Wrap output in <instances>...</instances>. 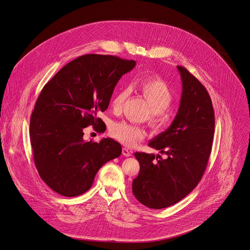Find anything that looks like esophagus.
Segmentation results:
<instances>
[{
    "label": "esophagus",
    "instance_id": "esophagus-1",
    "mask_svg": "<svg viewBox=\"0 0 250 250\" xmlns=\"http://www.w3.org/2000/svg\"><path fill=\"white\" fill-rule=\"evenodd\" d=\"M122 154L125 155V156H130L131 155V151H129L127 148H125V147H123V149H122Z\"/></svg>",
    "mask_w": 250,
    "mask_h": 250
}]
</instances>
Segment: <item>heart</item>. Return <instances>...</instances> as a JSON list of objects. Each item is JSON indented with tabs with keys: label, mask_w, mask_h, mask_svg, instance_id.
<instances>
[{
	"label": "heart",
	"mask_w": 250,
	"mask_h": 250,
	"mask_svg": "<svg viewBox=\"0 0 250 250\" xmlns=\"http://www.w3.org/2000/svg\"><path fill=\"white\" fill-rule=\"evenodd\" d=\"M137 86L151 109L149 116L150 125L155 128L160 127L166 121L167 108L173 102V91L169 85L157 75L140 79ZM130 94L131 89L128 86L121 88L115 94L111 100V107L115 112L122 110ZM108 131L110 136L128 146L135 145L140 141H143L145 137V131L143 128L125 121L113 122L109 125Z\"/></svg>",
	"instance_id": "b5f03b06"
}]
</instances>
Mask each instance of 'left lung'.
Masks as SVG:
<instances>
[{"instance_id": "left-lung-1", "label": "left lung", "mask_w": 250, "mask_h": 250, "mask_svg": "<svg viewBox=\"0 0 250 250\" xmlns=\"http://www.w3.org/2000/svg\"><path fill=\"white\" fill-rule=\"evenodd\" d=\"M183 92L178 112L166 131L149 142L161 155L135 153L140 162L133 180L135 198L152 209L175 204L202 180L212 150L214 112L205 87L189 71L177 65Z\"/></svg>"}]
</instances>
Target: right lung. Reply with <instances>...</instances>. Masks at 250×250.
Returning <instances> with one entry per match:
<instances>
[{
    "label": "right lung",
    "instance_id": "right-lung-1",
    "mask_svg": "<svg viewBox=\"0 0 250 250\" xmlns=\"http://www.w3.org/2000/svg\"><path fill=\"white\" fill-rule=\"evenodd\" d=\"M136 65L133 60L86 54L65 64L37 97L30 120L34 160L41 179L64 197L89 190L98 169L122 154L112 139L84 142L83 129L103 133L97 113L108 107L122 76Z\"/></svg>",
    "mask_w": 250,
    "mask_h": 250
}]
</instances>
